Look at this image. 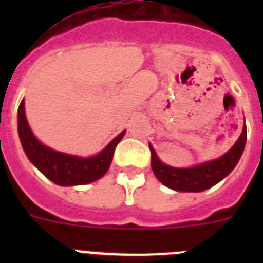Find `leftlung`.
Segmentation results:
<instances>
[{"mask_svg":"<svg viewBox=\"0 0 263 263\" xmlns=\"http://www.w3.org/2000/svg\"><path fill=\"white\" fill-rule=\"evenodd\" d=\"M247 139V129L246 123L241 131V135L233 144V147L224 156L213 161H208L203 164L196 165L192 168H173L169 165L161 162L160 158L157 157L152 144L150 152H152V169L156 177L161 183L166 187L172 188L175 191L180 192H200L208 190V188L216 185L221 180L227 177L232 172L233 168L240 160L243 150L246 146Z\"/></svg>","mask_w":263,"mask_h":263,"instance_id":"8db88e82","label":"left lung"}]
</instances>
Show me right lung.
Returning a JSON list of instances; mask_svg holds the SVG:
<instances>
[{
    "mask_svg": "<svg viewBox=\"0 0 263 263\" xmlns=\"http://www.w3.org/2000/svg\"><path fill=\"white\" fill-rule=\"evenodd\" d=\"M17 129L23 150L28 160L39 169V172L59 185H80L101 179L107 172L116 146L125 134V131L119 134L102 152L94 157L83 158L55 152L41 143L31 131L24 111V99L20 102L17 110Z\"/></svg>",
    "mask_w": 263,
    "mask_h": 263,
    "instance_id": "right-lung-1",
    "label": "right lung"
}]
</instances>
